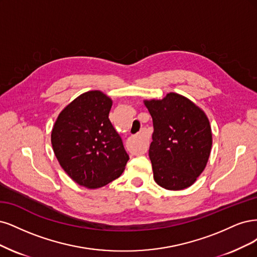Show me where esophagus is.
I'll use <instances>...</instances> for the list:
<instances>
[{"label": "esophagus", "instance_id": "34e87169", "mask_svg": "<svg viewBox=\"0 0 257 257\" xmlns=\"http://www.w3.org/2000/svg\"><path fill=\"white\" fill-rule=\"evenodd\" d=\"M138 138L143 140V143H142V145H141L140 151H141V153L144 154L147 152V147H148V139H147L148 136H147L146 128H142L140 130V132L138 134Z\"/></svg>", "mask_w": 257, "mask_h": 257}]
</instances>
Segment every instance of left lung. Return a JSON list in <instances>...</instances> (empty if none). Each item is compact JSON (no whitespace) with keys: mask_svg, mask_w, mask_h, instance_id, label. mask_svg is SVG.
<instances>
[{"mask_svg":"<svg viewBox=\"0 0 257 257\" xmlns=\"http://www.w3.org/2000/svg\"><path fill=\"white\" fill-rule=\"evenodd\" d=\"M144 104L153 118L148 155L155 181L173 191L189 188L205 170L210 156L208 117L200 106L177 93L144 100Z\"/></svg>","mask_w":257,"mask_h":257,"instance_id":"left-lung-1","label":"left lung"}]
</instances>
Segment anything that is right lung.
Listing matches in <instances>:
<instances>
[{"label": "right lung", "mask_w": 257, "mask_h": 257, "mask_svg": "<svg viewBox=\"0 0 257 257\" xmlns=\"http://www.w3.org/2000/svg\"><path fill=\"white\" fill-rule=\"evenodd\" d=\"M112 103L101 90L81 94L61 111L51 131L52 148L62 169L87 189L118 178L129 160L109 119Z\"/></svg>", "instance_id": "1"}]
</instances>
